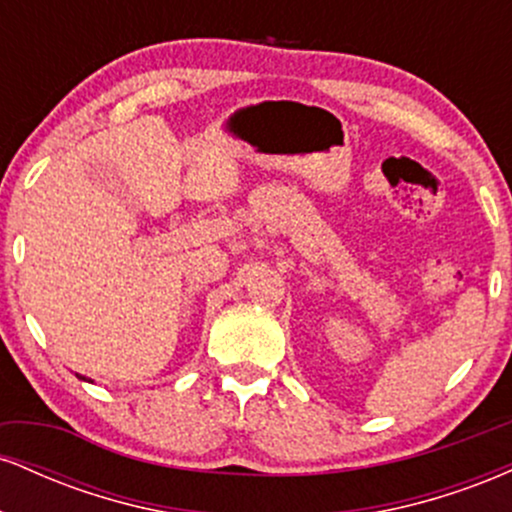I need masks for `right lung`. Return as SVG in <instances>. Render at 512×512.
<instances>
[{
  "label": "right lung",
  "mask_w": 512,
  "mask_h": 512,
  "mask_svg": "<svg viewBox=\"0 0 512 512\" xmlns=\"http://www.w3.org/2000/svg\"><path fill=\"white\" fill-rule=\"evenodd\" d=\"M81 380H86V378H81ZM88 383H91V380H88Z\"/></svg>",
  "instance_id": "1"
}]
</instances>
